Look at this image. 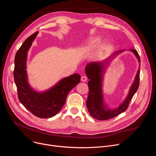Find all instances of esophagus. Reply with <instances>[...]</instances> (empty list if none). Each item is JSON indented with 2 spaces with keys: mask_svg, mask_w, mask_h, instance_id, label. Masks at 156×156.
Wrapping results in <instances>:
<instances>
[{
  "mask_svg": "<svg viewBox=\"0 0 156 156\" xmlns=\"http://www.w3.org/2000/svg\"><path fill=\"white\" fill-rule=\"evenodd\" d=\"M87 78L86 76H82L81 78V81L83 82H86L87 81Z\"/></svg>",
  "mask_w": 156,
  "mask_h": 156,
  "instance_id": "obj_1",
  "label": "esophagus"
}]
</instances>
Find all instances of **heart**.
Instances as JSON below:
<instances>
[{"mask_svg":"<svg viewBox=\"0 0 156 156\" xmlns=\"http://www.w3.org/2000/svg\"><path fill=\"white\" fill-rule=\"evenodd\" d=\"M101 41V37L99 36H95L86 41L82 46V50L86 52H92L99 45ZM107 46L106 42H104L99 46L98 49V54H101L105 49Z\"/></svg>","mask_w":156,"mask_h":156,"instance_id":"obj_1","label":"heart"}]
</instances>
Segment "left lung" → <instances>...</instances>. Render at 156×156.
<instances>
[{
  "instance_id": "1",
  "label": "left lung",
  "mask_w": 156,
  "mask_h": 156,
  "mask_svg": "<svg viewBox=\"0 0 156 156\" xmlns=\"http://www.w3.org/2000/svg\"><path fill=\"white\" fill-rule=\"evenodd\" d=\"M125 50H120L114 52L102 62H92L86 66V74L87 78L90 79V81L87 83L90 92H89L86 101V106L89 113L96 120H108L123 112L127 109L130 101L138 90L140 84V68L135 76V81L131 86L127 97L118 107L110 109L105 105L104 103L102 83L105 67L110 62L111 57L123 52ZM129 51L135 54L140 63V58L138 52L135 49H129Z\"/></svg>"
}]
</instances>
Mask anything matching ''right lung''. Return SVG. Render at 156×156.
<instances>
[{
    "label": "right lung",
    "instance_id": "1",
    "mask_svg": "<svg viewBox=\"0 0 156 156\" xmlns=\"http://www.w3.org/2000/svg\"><path fill=\"white\" fill-rule=\"evenodd\" d=\"M38 32L28 37L16 53L13 76L20 102L35 116L47 119L55 116L65 104L69 93L80 82L81 76L75 73L59 81L43 92H37L28 82L27 60L28 51Z\"/></svg>",
    "mask_w": 156,
    "mask_h": 156
}]
</instances>
